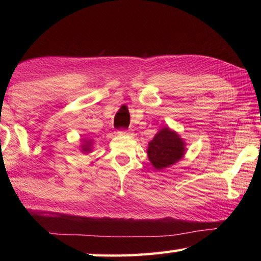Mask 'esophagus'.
Instances as JSON below:
<instances>
[{"label": "esophagus", "instance_id": "1", "mask_svg": "<svg viewBox=\"0 0 261 261\" xmlns=\"http://www.w3.org/2000/svg\"><path fill=\"white\" fill-rule=\"evenodd\" d=\"M118 135H121V136H123V135H132V132L127 131V130H120V131H118Z\"/></svg>", "mask_w": 261, "mask_h": 261}]
</instances>
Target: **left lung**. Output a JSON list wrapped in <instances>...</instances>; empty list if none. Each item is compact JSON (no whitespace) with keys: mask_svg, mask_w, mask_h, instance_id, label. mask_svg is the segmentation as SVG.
Returning <instances> with one entry per match:
<instances>
[{"mask_svg":"<svg viewBox=\"0 0 261 261\" xmlns=\"http://www.w3.org/2000/svg\"><path fill=\"white\" fill-rule=\"evenodd\" d=\"M185 143L177 132L165 126L148 143L147 155L158 170L175 165L183 158Z\"/></svg>","mask_w":261,"mask_h":261,"instance_id":"8db88e82","label":"left lung"}]
</instances>
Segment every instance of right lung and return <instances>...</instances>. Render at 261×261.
<instances>
[{
  "label": "right lung",
  "instance_id": "right-lung-1",
  "mask_svg": "<svg viewBox=\"0 0 261 261\" xmlns=\"http://www.w3.org/2000/svg\"><path fill=\"white\" fill-rule=\"evenodd\" d=\"M92 151V140H84V144L82 145V152L84 153H88Z\"/></svg>",
  "mask_w": 261,
  "mask_h": 261
}]
</instances>
